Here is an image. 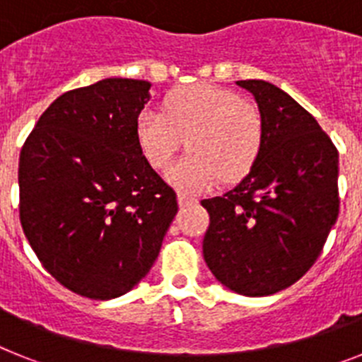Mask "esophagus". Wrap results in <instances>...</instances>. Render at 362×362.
Returning <instances> with one entry per match:
<instances>
[{"instance_id":"34e87169","label":"esophagus","mask_w":362,"mask_h":362,"mask_svg":"<svg viewBox=\"0 0 362 362\" xmlns=\"http://www.w3.org/2000/svg\"><path fill=\"white\" fill-rule=\"evenodd\" d=\"M177 203H179V206H190V204L197 203V197H192V196H188V194H185V192H179Z\"/></svg>"}]
</instances>
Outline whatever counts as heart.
<instances>
[{
	"label": "heart",
	"instance_id": "obj_1",
	"mask_svg": "<svg viewBox=\"0 0 362 362\" xmlns=\"http://www.w3.org/2000/svg\"><path fill=\"white\" fill-rule=\"evenodd\" d=\"M263 132L257 105L206 83L174 90L165 114L145 108L136 121L137 143L153 166H165L187 139L190 152L166 170V179L188 192L212 187L221 175H245L261 152Z\"/></svg>",
	"mask_w": 362,
	"mask_h": 362
}]
</instances>
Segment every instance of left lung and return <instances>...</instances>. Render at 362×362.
Listing matches in <instances>:
<instances>
[{
    "instance_id": "8db88e82",
    "label": "left lung",
    "mask_w": 362,
    "mask_h": 362,
    "mask_svg": "<svg viewBox=\"0 0 362 362\" xmlns=\"http://www.w3.org/2000/svg\"><path fill=\"white\" fill-rule=\"evenodd\" d=\"M263 116V145L232 190L203 199V257L223 286L263 297L305 276L339 214V153L312 114L263 79L235 81Z\"/></svg>"
}]
</instances>
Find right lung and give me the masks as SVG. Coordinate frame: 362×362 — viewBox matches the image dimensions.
<instances>
[{"mask_svg": "<svg viewBox=\"0 0 362 362\" xmlns=\"http://www.w3.org/2000/svg\"><path fill=\"white\" fill-rule=\"evenodd\" d=\"M143 79L107 78L65 92L19 153V219L37 259L72 292L107 300L152 268L175 192L137 143L150 99Z\"/></svg>", "mask_w": 362, "mask_h": 362, "instance_id": "add662e5", "label": "right lung"}]
</instances>
